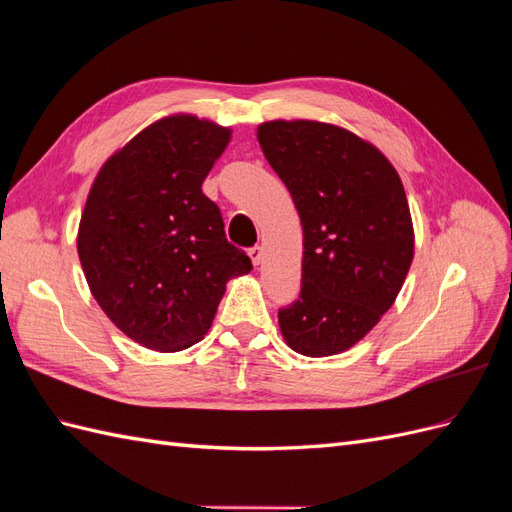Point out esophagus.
<instances>
[{"mask_svg":"<svg viewBox=\"0 0 512 512\" xmlns=\"http://www.w3.org/2000/svg\"><path fill=\"white\" fill-rule=\"evenodd\" d=\"M247 254H250V260H252V265H254V267H258V265H260V262H262V247H260V245H254V247H252V250H250V252H247Z\"/></svg>","mask_w":512,"mask_h":512,"instance_id":"esophagus-1","label":"esophagus"}]
</instances>
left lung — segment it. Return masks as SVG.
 I'll list each match as a JSON object with an SVG mask.
<instances>
[{"label":"left lung","mask_w":512,"mask_h":512,"mask_svg":"<svg viewBox=\"0 0 512 512\" xmlns=\"http://www.w3.org/2000/svg\"><path fill=\"white\" fill-rule=\"evenodd\" d=\"M256 136L303 226L301 294L277 314L280 331L305 356L346 352L389 312L412 265L404 183L378 147L333 123L275 119Z\"/></svg>","instance_id":"left-lung-1"}]
</instances>
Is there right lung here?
<instances>
[{
  "instance_id": "right-lung-1",
  "label": "right lung",
  "mask_w": 512,
  "mask_h": 512,
  "mask_svg": "<svg viewBox=\"0 0 512 512\" xmlns=\"http://www.w3.org/2000/svg\"><path fill=\"white\" fill-rule=\"evenodd\" d=\"M230 128L177 113L108 158L81 215V267L91 294L136 344L179 352L205 337L232 277L252 260L224 235L203 181Z\"/></svg>"
}]
</instances>
